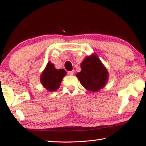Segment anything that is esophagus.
I'll list each match as a JSON object with an SVG mask.
<instances>
[{
    "instance_id": "obj_1",
    "label": "esophagus",
    "mask_w": 146,
    "mask_h": 146,
    "mask_svg": "<svg viewBox=\"0 0 146 146\" xmlns=\"http://www.w3.org/2000/svg\"><path fill=\"white\" fill-rule=\"evenodd\" d=\"M68 74L69 75H70V76H72V75H74V70L68 71Z\"/></svg>"
}]
</instances>
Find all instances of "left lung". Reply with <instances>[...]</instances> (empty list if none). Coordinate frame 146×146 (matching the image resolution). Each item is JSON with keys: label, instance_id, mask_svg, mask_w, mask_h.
I'll list each match as a JSON object with an SVG mask.
<instances>
[{"label": "left lung", "instance_id": "left-lung-1", "mask_svg": "<svg viewBox=\"0 0 146 146\" xmlns=\"http://www.w3.org/2000/svg\"><path fill=\"white\" fill-rule=\"evenodd\" d=\"M76 76L83 87L91 92L103 89L109 80L108 71L96 54L85 57L81 63V72Z\"/></svg>", "mask_w": 146, "mask_h": 146}]
</instances>
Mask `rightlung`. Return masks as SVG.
<instances>
[{
	"instance_id": "1",
	"label": "right lung",
	"mask_w": 146,
	"mask_h": 146,
	"mask_svg": "<svg viewBox=\"0 0 146 146\" xmlns=\"http://www.w3.org/2000/svg\"><path fill=\"white\" fill-rule=\"evenodd\" d=\"M66 72L64 69H56L51 62L47 63L40 77L42 85L48 91H56L60 87L63 78Z\"/></svg>"
}]
</instances>
